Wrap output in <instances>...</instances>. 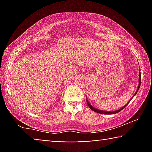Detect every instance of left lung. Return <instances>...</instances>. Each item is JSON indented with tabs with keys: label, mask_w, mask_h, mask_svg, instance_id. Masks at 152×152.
Returning a JSON list of instances; mask_svg holds the SVG:
<instances>
[{
	"label": "left lung",
	"mask_w": 152,
	"mask_h": 152,
	"mask_svg": "<svg viewBox=\"0 0 152 152\" xmlns=\"http://www.w3.org/2000/svg\"><path fill=\"white\" fill-rule=\"evenodd\" d=\"M140 84H141V80H140V78H139V85H138V89H137V91H136V94H135L134 95H136V93H137V92H138V90H139V88H140ZM86 103H87V104H88V107L90 108V109L92 110V111H95V112H96V113H102V114H115V113H118V112H120V111H121L122 109H124V108H125V107L126 105L128 104L129 103V102L126 104V105H124L123 107H122L121 109H120L119 110H117V111H101V110H98V109H95V108H94L93 107H92V106H91V104H90V103L88 102V99H86Z\"/></svg>",
	"instance_id": "obj_1"
}]
</instances>
